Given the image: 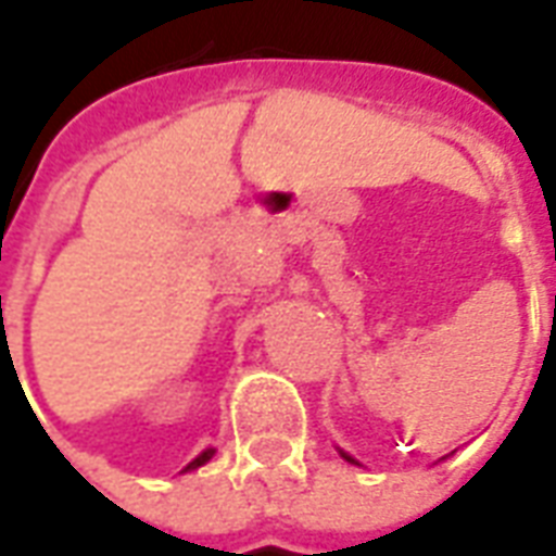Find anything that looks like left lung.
<instances>
[{
	"label": "left lung",
	"instance_id": "8db88e82",
	"mask_svg": "<svg viewBox=\"0 0 556 556\" xmlns=\"http://www.w3.org/2000/svg\"><path fill=\"white\" fill-rule=\"evenodd\" d=\"M342 458H345V462H354V458H351L349 453H342Z\"/></svg>",
	"mask_w": 556,
	"mask_h": 556
}]
</instances>
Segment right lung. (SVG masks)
Instances as JSON below:
<instances>
[{
  "label": "right lung",
  "mask_w": 556,
  "mask_h": 556,
  "mask_svg": "<svg viewBox=\"0 0 556 556\" xmlns=\"http://www.w3.org/2000/svg\"><path fill=\"white\" fill-rule=\"evenodd\" d=\"M211 455H214V450H205V453L199 455V458H193V462H190V465L184 467V470H193V467H199V465H205L207 458H211Z\"/></svg>",
  "instance_id": "1"
}]
</instances>
